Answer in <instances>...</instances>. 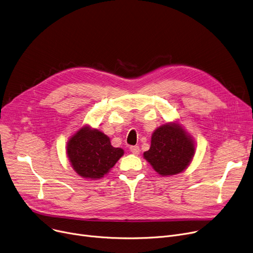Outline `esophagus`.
<instances>
[{
	"label": "esophagus",
	"instance_id": "esophagus-1",
	"mask_svg": "<svg viewBox=\"0 0 253 253\" xmlns=\"http://www.w3.org/2000/svg\"><path fill=\"white\" fill-rule=\"evenodd\" d=\"M130 152L132 154H134V155H138L139 152H140L139 147H138V145H133V147H130Z\"/></svg>",
	"mask_w": 253,
	"mask_h": 253
}]
</instances>
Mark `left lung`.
Instances as JSON below:
<instances>
[{
	"label": "left lung",
	"instance_id": "left-lung-1",
	"mask_svg": "<svg viewBox=\"0 0 253 253\" xmlns=\"http://www.w3.org/2000/svg\"><path fill=\"white\" fill-rule=\"evenodd\" d=\"M195 141L178 122L158 127L152 134L151 148L143 153L158 174L170 176L188 168L195 155Z\"/></svg>",
	"mask_w": 253,
	"mask_h": 253
}]
</instances>
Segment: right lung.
<instances>
[{"label":"right lung","mask_w":253,"mask_h":253,"mask_svg":"<svg viewBox=\"0 0 253 253\" xmlns=\"http://www.w3.org/2000/svg\"><path fill=\"white\" fill-rule=\"evenodd\" d=\"M66 155L77 174L87 179H100L109 173L124 151L114 148L103 132L83 126L69 139Z\"/></svg>","instance_id":"right-lung-1"}]
</instances>
